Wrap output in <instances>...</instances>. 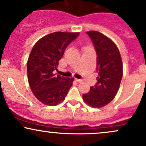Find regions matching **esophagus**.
<instances>
[{"label": "esophagus", "mask_w": 146, "mask_h": 146, "mask_svg": "<svg viewBox=\"0 0 146 146\" xmlns=\"http://www.w3.org/2000/svg\"><path fill=\"white\" fill-rule=\"evenodd\" d=\"M76 80L78 82H83L82 79H77V78H76Z\"/></svg>", "instance_id": "1"}]
</instances>
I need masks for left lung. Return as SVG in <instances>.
<instances>
[{"mask_svg":"<svg viewBox=\"0 0 146 146\" xmlns=\"http://www.w3.org/2000/svg\"><path fill=\"white\" fill-rule=\"evenodd\" d=\"M97 55V82L83 94V100L93 107H101L114 98L123 77V64L118 48L111 39L97 31L86 33Z\"/></svg>","mask_w":146,"mask_h":146,"instance_id":"obj_1","label":"left lung"}]
</instances>
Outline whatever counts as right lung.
I'll list each match as a JSON object with an SVG mask.
<instances>
[{
  "label": "right lung",
  "instance_id": "add662e5",
  "mask_svg": "<svg viewBox=\"0 0 146 146\" xmlns=\"http://www.w3.org/2000/svg\"><path fill=\"white\" fill-rule=\"evenodd\" d=\"M79 36V33L57 32L39 39L32 49L27 63L28 82L35 97L42 103L53 106L63 101L73 78L56 76L59 61L66 48Z\"/></svg>",
  "mask_w": 146,
  "mask_h": 146
}]
</instances>
